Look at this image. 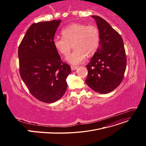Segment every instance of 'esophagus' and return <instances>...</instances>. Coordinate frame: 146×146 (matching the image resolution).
I'll use <instances>...</instances> for the list:
<instances>
[{
    "label": "esophagus",
    "instance_id": "esophagus-1",
    "mask_svg": "<svg viewBox=\"0 0 146 146\" xmlns=\"http://www.w3.org/2000/svg\"><path fill=\"white\" fill-rule=\"evenodd\" d=\"M78 68V66H71V69L72 70H74L76 69H77Z\"/></svg>",
    "mask_w": 146,
    "mask_h": 146
}]
</instances>
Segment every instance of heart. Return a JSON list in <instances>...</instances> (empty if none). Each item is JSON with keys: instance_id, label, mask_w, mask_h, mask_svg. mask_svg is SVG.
Instances as JSON below:
<instances>
[{"instance_id": "obj_1", "label": "heart", "mask_w": 146, "mask_h": 146, "mask_svg": "<svg viewBox=\"0 0 146 146\" xmlns=\"http://www.w3.org/2000/svg\"><path fill=\"white\" fill-rule=\"evenodd\" d=\"M61 34L63 38H53L54 47L61 55L66 56L73 46L75 50L67 56L66 60L74 65L83 63L87 56H93L100 41L99 29L92 25L73 23L63 29Z\"/></svg>"}]
</instances>
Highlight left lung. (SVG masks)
<instances>
[{"label":"left lung","instance_id":"1","mask_svg":"<svg viewBox=\"0 0 146 146\" xmlns=\"http://www.w3.org/2000/svg\"><path fill=\"white\" fill-rule=\"evenodd\" d=\"M100 33L99 47L86 66L88 74L85 80L94 91L102 94L111 92L123 80L127 57L123 40L108 22L98 16H92Z\"/></svg>","mask_w":146,"mask_h":146}]
</instances>
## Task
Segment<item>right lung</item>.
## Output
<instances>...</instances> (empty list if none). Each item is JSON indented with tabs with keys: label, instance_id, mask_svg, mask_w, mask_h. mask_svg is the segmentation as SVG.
<instances>
[{
	"label": "right lung",
	"instance_id": "right-lung-1",
	"mask_svg": "<svg viewBox=\"0 0 146 146\" xmlns=\"http://www.w3.org/2000/svg\"><path fill=\"white\" fill-rule=\"evenodd\" d=\"M61 20L40 22L29 27L19 46L20 76L29 92L45 103L65 94L70 66L61 60L52 40Z\"/></svg>",
	"mask_w": 146,
	"mask_h": 146
}]
</instances>
